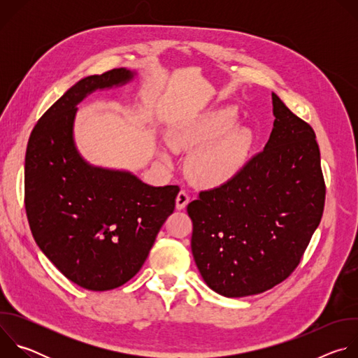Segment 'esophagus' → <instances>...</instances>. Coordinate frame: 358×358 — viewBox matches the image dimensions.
Returning <instances> with one entry per match:
<instances>
[{
    "instance_id": "obj_1",
    "label": "esophagus",
    "mask_w": 358,
    "mask_h": 358,
    "mask_svg": "<svg viewBox=\"0 0 358 358\" xmlns=\"http://www.w3.org/2000/svg\"><path fill=\"white\" fill-rule=\"evenodd\" d=\"M189 202V196L185 191H180L177 198H176V208L177 210H184L187 207V203Z\"/></svg>"
}]
</instances>
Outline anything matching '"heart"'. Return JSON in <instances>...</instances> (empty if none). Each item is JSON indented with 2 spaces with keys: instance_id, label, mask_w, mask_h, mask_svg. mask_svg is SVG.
Instances as JSON below:
<instances>
[{
  "instance_id": "obj_1",
  "label": "heart",
  "mask_w": 358,
  "mask_h": 358,
  "mask_svg": "<svg viewBox=\"0 0 358 358\" xmlns=\"http://www.w3.org/2000/svg\"><path fill=\"white\" fill-rule=\"evenodd\" d=\"M235 120V110L224 108L189 119L174 129L171 145L176 150H198L189 170L199 185H227L245 167L252 141L246 130L234 127ZM164 157L170 159L167 152Z\"/></svg>"
}]
</instances>
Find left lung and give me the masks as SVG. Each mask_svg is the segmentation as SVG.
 I'll return each mask as SVG.
<instances>
[{"mask_svg": "<svg viewBox=\"0 0 358 358\" xmlns=\"http://www.w3.org/2000/svg\"><path fill=\"white\" fill-rule=\"evenodd\" d=\"M273 129L264 151L227 185L188 203L191 250L214 292L245 297L283 282L320 224L326 185L313 129L272 93Z\"/></svg>", "mask_w": 358, "mask_h": 358, "instance_id": "obj_1", "label": "left lung"}]
</instances>
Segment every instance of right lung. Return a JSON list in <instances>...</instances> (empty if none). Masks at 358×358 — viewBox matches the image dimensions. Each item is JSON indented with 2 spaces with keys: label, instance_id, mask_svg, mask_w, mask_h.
<instances>
[{
  "label": "right lung",
  "instance_id": "right-lung-1",
  "mask_svg": "<svg viewBox=\"0 0 358 358\" xmlns=\"http://www.w3.org/2000/svg\"><path fill=\"white\" fill-rule=\"evenodd\" d=\"M136 75L120 68L80 79L38 120L27 147L25 210L34 239L62 275L87 290L119 287L140 271L180 191L92 166L76 148V106Z\"/></svg>",
  "mask_w": 358,
  "mask_h": 358
}]
</instances>
